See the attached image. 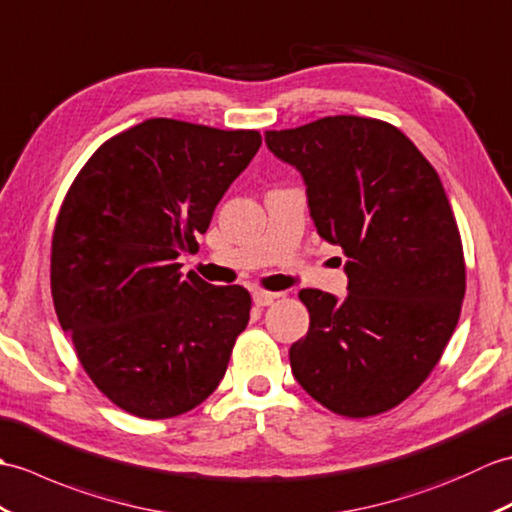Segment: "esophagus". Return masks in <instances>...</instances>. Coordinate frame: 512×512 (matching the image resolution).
I'll list each match as a JSON object with an SVG mask.
<instances>
[{
    "instance_id": "1",
    "label": "esophagus",
    "mask_w": 512,
    "mask_h": 512,
    "mask_svg": "<svg viewBox=\"0 0 512 512\" xmlns=\"http://www.w3.org/2000/svg\"><path fill=\"white\" fill-rule=\"evenodd\" d=\"M254 304L256 306H269V304H274V300L278 298V293H271V291H254Z\"/></svg>"
}]
</instances>
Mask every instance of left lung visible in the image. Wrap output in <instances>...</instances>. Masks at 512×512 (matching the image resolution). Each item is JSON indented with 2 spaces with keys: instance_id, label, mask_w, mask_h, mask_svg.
Returning a JSON list of instances; mask_svg holds the SVG:
<instances>
[{
  "instance_id": "1",
  "label": "left lung",
  "mask_w": 512,
  "mask_h": 512,
  "mask_svg": "<svg viewBox=\"0 0 512 512\" xmlns=\"http://www.w3.org/2000/svg\"><path fill=\"white\" fill-rule=\"evenodd\" d=\"M265 142L300 170L317 234L348 258L346 298L300 291L311 324L289 350L293 377L335 414L388 412L436 368L460 317L467 276L442 181L372 118L328 116Z\"/></svg>"
}]
</instances>
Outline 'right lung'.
Returning a JSON list of instances; mask_svg holds the SVG:
<instances>
[{
  "instance_id": "obj_1",
  "label": "right lung",
  "mask_w": 512,
  "mask_h": 512,
  "mask_svg": "<svg viewBox=\"0 0 512 512\" xmlns=\"http://www.w3.org/2000/svg\"><path fill=\"white\" fill-rule=\"evenodd\" d=\"M260 142L258 131L151 118L102 144L67 190L52 236L54 309L120 410L179 416L221 383L252 298L184 276L177 258Z\"/></svg>"
}]
</instances>
